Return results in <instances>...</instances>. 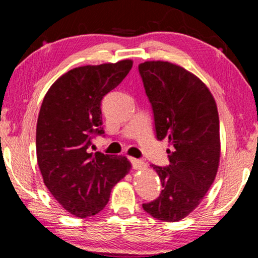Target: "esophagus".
<instances>
[{
    "mask_svg": "<svg viewBox=\"0 0 258 258\" xmlns=\"http://www.w3.org/2000/svg\"><path fill=\"white\" fill-rule=\"evenodd\" d=\"M132 164H133V168L136 169V170H142V169H146L148 167V164L146 162L141 161V160H136V158H132Z\"/></svg>",
    "mask_w": 258,
    "mask_h": 258,
    "instance_id": "obj_1",
    "label": "esophagus"
}]
</instances>
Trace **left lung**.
<instances>
[{"instance_id": "left-lung-1", "label": "left lung", "mask_w": 258, "mask_h": 258, "mask_svg": "<svg viewBox=\"0 0 258 258\" xmlns=\"http://www.w3.org/2000/svg\"><path fill=\"white\" fill-rule=\"evenodd\" d=\"M139 70L154 110L158 140L167 139V168L151 164L162 191L143 209L154 218L177 222L199 207L216 177L221 156L220 118L209 88L181 66L147 61Z\"/></svg>"}]
</instances>
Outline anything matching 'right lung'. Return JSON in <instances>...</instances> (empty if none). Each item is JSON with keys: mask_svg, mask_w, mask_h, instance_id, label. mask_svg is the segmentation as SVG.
I'll return each instance as SVG.
<instances>
[{"mask_svg": "<svg viewBox=\"0 0 258 258\" xmlns=\"http://www.w3.org/2000/svg\"><path fill=\"white\" fill-rule=\"evenodd\" d=\"M132 59L74 68L52 83L36 125L37 164L54 199L76 217L100 213L132 169L124 156L90 153L103 134L101 101L128 75Z\"/></svg>", "mask_w": 258, "mask_h": 258, "instance_id": "1", "label": "right lung"}]
</instances>
